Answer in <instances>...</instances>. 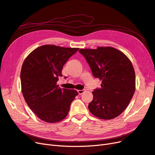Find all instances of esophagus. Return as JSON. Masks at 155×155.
Segmentation results:
<instances>
[{"mask_svg":"<svg viewBox=\"0 0 155 155\" xmlns=\"http://www.w3.org/2000/svg\"><path fill=\"white\" fill-rule=\"evenodd\" d=\"M78 93H79V94H83L84 92H85V91H84V90H78Z\"/></svg>","mask_w":155,"mask_h":155,"instance_id":"1","label":"esophagus"}]
</instances>
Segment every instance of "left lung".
Here are the masks:
<instances>
[{
    "instance_id": "obj_1",
    "label": "left lung",
    "mask_w": 155,
    "mask_h": 155,
    "mask_svg": "<svg viewBox=\"0 0 155 155\" xmlns=\"http://www.w3.org/2000/svg\"><path fill=\"white\" fill-rule=\"evenodd\" d=\"M90 66L94 76L101 81V88L92 92L88 109L98 118L111 120L125 110L136 89L134 70L122 51L111 46L79 50Z\"/></svg>"
}]
</instances>
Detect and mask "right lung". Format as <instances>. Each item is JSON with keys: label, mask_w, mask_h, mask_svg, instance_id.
Segmentation results:
<instances>
[{"label": "right lung", "mask_w": 155, "mask_h": 155, "mask_svg": "<svg viewBox=\"0 0 155 155\" xmlns=\"http://www.w3.org/2000/svg\"><path fill=\"white\" fill-rule=\"evenodd\" d=\"M46 45L27 56L21 71V91L25 101L39 119L57 123L66 118L78 92L57 85L64 64L78 50Z\"/></svg>", "instance_id": "right-lung-1"}]
</instances>
